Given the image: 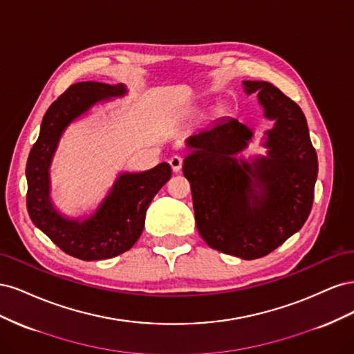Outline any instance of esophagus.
Segmentation results:
<instances>
[{"mask_svg":"<svg viewBox=\"0 0 354 354\" xmlns=\"http://www.w3.org/2000/svg\"><path fill=\"white\" fill-rule=\"evenodd\" d=\"M169 165L171 168H173L174 173H178V171L181 169V167H183V158L178 156V155H174L169 158Z\"/></svg>","mask_w":354,"mask_h":354,"instance_id":"34e87169","label":"esophagus"}]
</instances>
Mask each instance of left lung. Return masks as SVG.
Wrapping results in <instances>:
<instances>
[{"label":"left lung","mask_w":354,"mask_h":354,"mask_svg":"<svg viewBox=\"0 0 354 354\" xmlns=\"http://www.w3.org/2000/svg\"><path fill=\"white\" fill-rule=\"evenodd\" d=\"M259 93L267 156L252 164L234 155L248 146L251 128L233 118L190 136L183 174L189 180L198 232L211 248L255 260L270 254L303 227L315 198L317 155L299 106L266 81H243Z\"/></svg>","instance_id":"left-lung-1"}]
</instances>
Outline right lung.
<instances>
[{
  "label": "right lung",
  "mask_w": 354,
  "mask_h": 354,
  "mask_svg": "<svg viewBox=\"0 0 354 354\" xmlns=\"http://www.w3.org/2000/svg\"><path fill=\"white\" fill-rule=\"evenodd\" d=\"M127 93L122 84H73L53 102L26 162V207L35 226L75 259L95 261L128 251L140 238L149 203L171 178L167 162L143 173H122L97 211L85 220L63 217L50 199V164L66 127L93 104Z\"/></svg>",
  "instance_id": "obj_1"
}]
</instances>
